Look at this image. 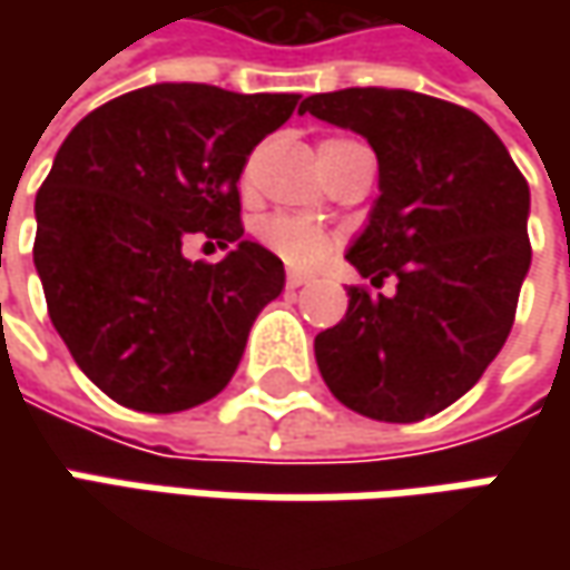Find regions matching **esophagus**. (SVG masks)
Wrapping results in <instances>:
<instances>
[{"label": "esophagus", "mask_w": 570, "mask_h": 570, "mask_svg": "<svg viewBox=\"0 0 570 570\" xmlns=\"http://www.w3.org/2000/svg\"><path fill=\"white\" fill-rule=\"evenodd\" d=\"M288 288H301V285H307L311 282V275H304V273H288Z\"/></svg>", "instance_id": "obj_1"}]
</instances>
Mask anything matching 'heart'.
<instances>
[{
    "mask_svg": "<svg viewBox=\"0 0 570 570\" xmlns=\"http://www.w3.org/2000/svg\"><path fill=\"white\" fill-rule=\"evenodd\" d=\"M333 142H348V139H333ZM330 145V142H323ZM253 174V161L244 170V177L250 180ZM259 240L275 253V256H282L288 266H297V269H311V266H317L320 259H326L330 250H333V234L330 230H323L314 222H307V218H297V215H269V218H263L259 222Z\"/></svg>",
    "mask_w": 570,
    "mask_h": 570,
    "instance_id": "1",
    "label": "heart"
}]
</instances>
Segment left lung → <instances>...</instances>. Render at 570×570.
<instances>
[{
  "label": "left lung",
  "instance_id": "obj_1",
  "mask_svg": "<svg viewBox=\"0 0 570 570\" xmlns=\"http://www.w3.org/2000/svg\"><path fill=\"white\" fill-rule=\"evenodd\" d=\"M367 139L381 196L345 259L396 292L348 288L314 340L326 386L377 422H422L485 374L530 273V187L482 117L403 88H345L301 104Z\"/></svg>",
  "mask_w": 570,
  "mask_h": 570
}]
</instances>
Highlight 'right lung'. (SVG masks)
Here are the masks:
<instances>
[{
	"label": "right lung",
	"instance_id": "right-lung-1",
	"mask_svg": "<svg viewBox=\"0 0 570 570\" xmlns=\"http://www.w3.org/2000/svg\"><path fill=\"white\" fill-rule=\"evenodd\" d=\"M297 98L161 81L107 100L59 145L33 203V266L56 333L110 400L184 412L234 377L285 288L282 259L244 240L237 180ZM196 236L229 256L193 264Z\"/></svg>",
	"mask_w": 570,
	"mask_h": 570
}]
</instances>
